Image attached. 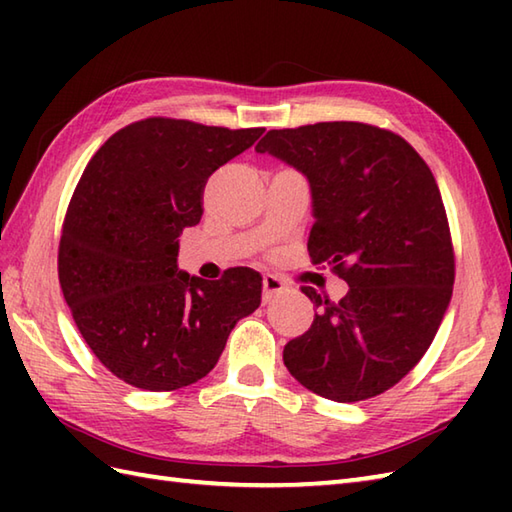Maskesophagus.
<instances>
[{
	"instance_id": "1",
	"label": "esophagus",
	"mask_w": 512,
	"mask_h": 512,
	"mask_svg": "<svg viewBox=\"0 0 512 512\" xmlns=\"http://www.w3.org/2000/svg\"><path fill=\"white\" fill-rule=\"evenodd\" d=\"M286 288V284L284 281H281L279 277H275V275H264V303H268L270 299H273L275 295H279L281 290Z\"/></svg>"
}]
</instances>
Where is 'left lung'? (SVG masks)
Returning <instances> with one entry per match:
<instances>
[{
	"label": "left lung",
	"mask_w": 512,
	"mask_h": 512,
	"mask_svg": "<svg viewBox=\"0 0 512 512\" xmlns=\"http://www.w3.org/2000/svg\"><path fill=\"white\" fill-rule=\"evenodd\" d=\"M310 180L308 253L347 281L341 301L301 286L314 321L284 347L288 372L336 402L374 398L418 365L451 301L455 253L427 162L385 127L270 129L257 143Z\"/></svg>",
	"instance_id": "8db88e82"
}]
</instances>
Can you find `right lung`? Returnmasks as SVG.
Returning <instances> with one entry per match:
<instances>
[{
	"mask_svg": "<svg viewBox=\"0 0 512 512\" xmlns=\"http://www.w3.org/2000/svg\"><path fill=\"white\" fill-rule=\"evenodd\" d=\"M262 134L151 116L118 129L85 167L63 217L59 284L85 343L123 383H198L235 323L262 303L255 270L206 281L176 266L180 233L202 217L206 180Z\"/></svg>",
	"mask_w": 512,
	"mask_h": 512,
	"instance_id": "1",
	"label": "right lung"
}]
</instances>
